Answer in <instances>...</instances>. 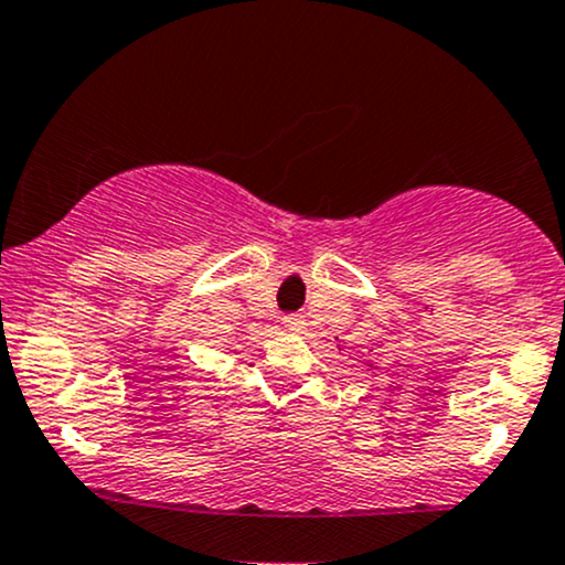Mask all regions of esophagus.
<instances>
[{
	"mask_svg": "<svg viewBox=\"0 0 565 565\" xmlns=\"http://www.w3.org/2000/svg\"><path fill=\"white\" fill-rule=\"evenodd\" d=\"M281 324L287 330H292V332H300L302 328H306V319L300 317V313H287V317L281 319Z\"/></svg>",
	"mask_w": 565,
	"mask_h": 565,
	"instance_id": "34e87169",
	"label": "esophagus"
}]
</instances>
